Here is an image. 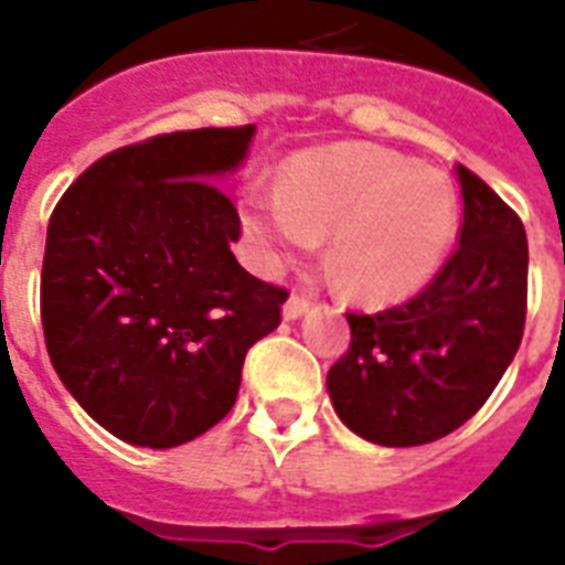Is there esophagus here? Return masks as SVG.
Returning <instances> with one entry per match:
<instances>
[{
  "mask_svg": "<svg viewBox=\"0 0 565 565\" xmlns=\"http://www.w3.org/2000/svg\"><path fill=\"white\" fill-rule=\"evenodd\" d=\"M308 308H310L308 296H301V292L292 290L290 299H287V305H284V319H299Z\"/></svg>",
  "mask_w": 565,
  "mask_h": 565,
  "instance_id": "esophagus-1",
  "label": "esophagus"
}]
</instances>
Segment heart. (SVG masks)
I'll use <instances>...</instances> for the list:
<instances>
[{"instance_id": "1", "label": "heart", "mask_w": 565, "mask_h": 565, "mask_svg": "<svg viewBox=\"0 0 565 565\" xmlns=\"http://www.w3.org/2000/svg\"><path fill=\"white\" fill-rule=\"evenodd\" d=\"M246 228L273 255H305L331 234L337 287L366 305L419 292L446 264L460 202L451 181L375 146L301 154L281 190L243 202Z\"/></svg>"}]
</instances>
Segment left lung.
Returning <instances> with one entry per match:
<instances>
[{
  "instance_id": "8db88e82",
  "label": "left lung",
  "mask_w": 565,
  "mask_h": 565,
  "mask_svg": "<svg viewBox=\"0 0 565 565\" xmlns=\"http://www.w3.org/2000/svg\"><path fill=\"white\" fill-rule=\"evenodd\" d=\"M460 246L413 299L345 313L349 352L328 370L337 416L377 446H425L472 419L522 343L527 237L516 211L457 163Z\"/></svg>"
}]
</instances>
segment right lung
<instances>
[{
  "label": "right lung",
  "mask_w": 565,
  "mask_h": 565,
  "mask_svg": "<svg viewBox=\"0 0 565 565\" xmlns=\"http://www.w3.org/2000/svg\"><path fill=\"white\" fill-rule=\"evenodd\" d=\"M255 126L172 131L114 149L52 211L40 273L49 361L131 446L172 448L234 407L243 361L290 292L248 275L239 213L216 184Z\"/></svg>",
  "instance_id": "right-lung-1"
}]
</instances>
